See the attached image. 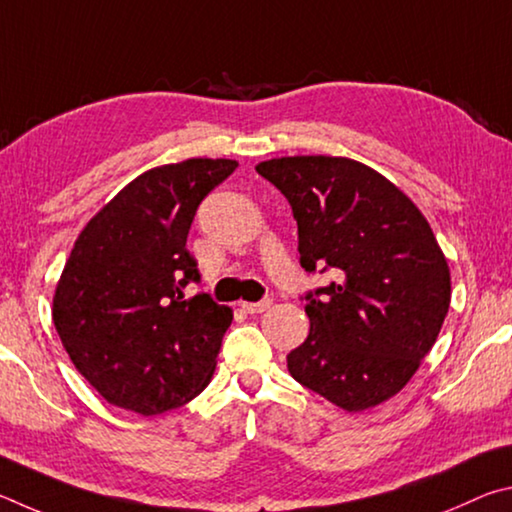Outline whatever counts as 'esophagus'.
I'll return each instance as SVG.
<instances>
[{
  "mask_svg": "<svg viewBox=\"0 0 512 512\" xmlns=\"http://www.w3.org/2000/svg\"><path fill=\"white\" fill-rule=\"evenodd\" d=\"M270 306H272V299H263V301H256V303H251V301L240 303V308L249 312V315H261V312H265Z\"/></svg>",
  "mask_w": 512,
  "mask_h": 512,
  "instance_id": "1",
  "label": "esophagus"
}]
</instances>
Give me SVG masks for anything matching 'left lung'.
Here are the masks:
<instances>
[{"label":"left lung","instance_id":"obj_1","mask_svg":"<svg viewBox=\"0 0 512 512\" xmlns=\"http://www.w3.org/2000/svg\"><path fill=\"white\" fill-rule=\"evenodd\" d=\"M256 170L288 197L303 270L335 274L303 297L310 333L288 355L290 375L346 411L396 396L450 308V267L425 215L346 157H281Z\"/></svg>","mask_w":512,"mask_h":512}]
</instances>
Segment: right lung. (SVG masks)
Masks as SVG:
<instances>
[{"mask_svg":"<svg viewBox=\"0 0 512 512\" xmlns=\"http://www.w3.org/2000/svg\"><path fill=\"white\" fill-rule=\"evenodd\" d=\"M238 161L146 170L80 231L53 297V326L78 373L114 407L177 409L211 382L231 308L200 281L186 238L200 202Z\"/></svg>","mask_w":512,"mask_h":512,"instance_id":"obj_1","label":"right lung"}]
</instances>
